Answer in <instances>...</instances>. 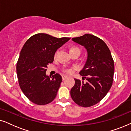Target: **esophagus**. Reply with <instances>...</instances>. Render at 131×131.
Returning a JSON list of instances; mask_svg holds the SVG:
<instances>
[{"mask_svg":"<svg viewBox=\"0 0 131 131\" xmlns=\"http://www.w3.org/2000/svg\"><path fill=\"white\" fill-rule=\"evenodd\" d=\"M67 78H68V76H66V75H62V80H65L66 79H67Z\"/></svg>","mask_w":131,"mask_h":131,"instance_id":"esophagus-1","label":"esophagus"}]
</instances>
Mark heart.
Here are the masks:
<instances>
[{
    "label": "heart",
    "instance_id": "heart-1",
    "mask_svg": "<svg viewBox=\"0 0 131 131\" xmlns=\"http://www.w3.org/2000/svg\"><path fill=\"white\" fill-rule=\"evenodd\" d=\"M79 50L80 51V49L79 48H78V47H73V48H71V49H70V51H73V50ZM55 56H56V55H55ZM64 71H65V72H67V73H70L71 71H72V70H71V69H67V68H66V69H64Z\"/></svg>",
    "mask_w": 131,
    "mask_h": 131
}]
</instances>
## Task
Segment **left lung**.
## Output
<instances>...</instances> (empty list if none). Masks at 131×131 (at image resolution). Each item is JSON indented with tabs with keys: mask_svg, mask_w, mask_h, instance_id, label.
Listing matches in <instances>:
<instances>
[{
	"mask_svg": "<svg viewBox=\"0 0 131 131\" xmlns=\"http://www.w3.org/2000/svg\"><path fill=\"white\" fill-rule=\"evenodd\" d=\"M72 40L86 49V61L79 73L87 82L74 79L75 84L70 91L71 98L80 106H92L103 100L112 87L113 60L105 43L94 35L85 34Z\"/></svg>",
	"mask_w": 131,
	"mask_h": 131,
	"instance_id": "obj_1",
	"label": "left lung"
}]
</instances>
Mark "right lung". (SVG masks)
Returning a JSON list of instances; mask_svg holds the SVG:
<instances>
[{
  "mask_svg": "<svg viewBox=\"0 0 131 131\" xmlns=\"http://www.w3.org/2000/svg\"><path fill=\"white\" fill-rule=\"evenodd\" d=\"M70 39L38 33L25 43L17 64V73L21 89L32 103L48 104L56 97L62 77L58 73L48 76L46 68L53 61L57 49Z\"/></svg>",
  "mask_w": 131,
  "mask_h": 131,
  "instance_id": "add662e5",
  "label": "right lung"
}]
</instances>
